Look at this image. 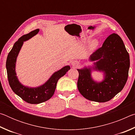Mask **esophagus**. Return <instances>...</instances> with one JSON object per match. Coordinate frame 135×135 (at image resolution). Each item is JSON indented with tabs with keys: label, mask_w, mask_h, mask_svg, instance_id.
Listing matches in <instances>:
<instances>
[{
	"label": "esophagus",
	"mask_w": 135,
	"mask_h": 135,
	"mask_svg": "<svg viewBox=\"0 0 135 135\" xmlns=\"http://www.w3.org/2000/svg\"><path fill=\"white\" fill-rule=\"evenodd\" d=\"M71 65L74 68H76L79 65V63L77 61H73V62H71Z\"/></svg>",
	"instance_id": "esophagus-1"
}]
</instances>
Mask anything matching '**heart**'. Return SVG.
Masks as SVG:
<instances>
[{"label":"heart","mask_w":135,"mask_h":135,"mask_svg":"<svg viewBox=\"0 0 135 135\" xmlns=\"http://www.w3.org/2000/svg\"><path fill=\"white\" fill-rule=\"evenodd\" d=\"M98 44H99V42H98V40H93L92 41V42L90 43V48L92 49H95L96 47H97Z\"/></svg>","instance_id":"1"}]
</instances>
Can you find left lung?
<instances>
[{
	"instance_id": "obj_1",
	"label": "left lung",
	"mask_w": 135,
	"mask_h": 135,
	"mask_svg": "<svg viewBox=\"0 0 135 135\" xmlns=\"http://www.w3.org/2000/svg\"><path fill=\"white\" fill-rule=\"evenodd\" d=\"M88 61L93 62L92 64L77 69L79 74V91L92 101H108L122 90L129 74L130 57L122 39L115 33L109 35ZM93 71L103 73L101 81L93 79Z\"/></svg>"
}]
</instances>
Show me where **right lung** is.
Wrapping results in <instances>:
<instances>
[{
    "label": "right lung",
    "instance_id": "right-lung-1",
    "mask_svg": "<svg viewBox=\"0 0 135 135\" xmlns=\"http://www.w3.org/2000/svg\"><path fill=\"white\" fill-rule=\"evenodd\" d=\"M38 31L39 29L37 28L21 36L13 45L8 54L6 62L9 83L13 92L25 101L31 104L42 103L51 98L54 94L58 80L64 76L70 69V65L64 66L61 69L54 73L45 83L37 87L25 86L20 81L15 70L18 54L24 42L36 36Z\"/></svg>",
    "mask_w": 135,
    "mask_h": 135
}]
</instances>
